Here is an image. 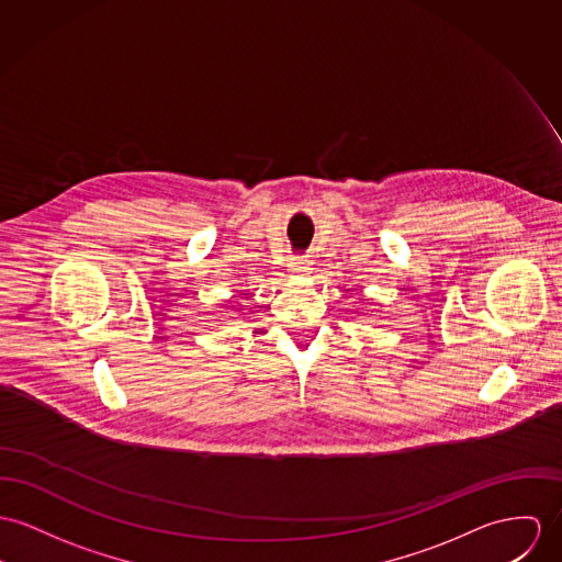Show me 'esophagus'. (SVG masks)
<instances>
[{
  "mask_svg": "<svg viewBox=\"0 0 562 562\" xmlns=\"http://www.w3.org/2000/svg\"><path fill=\"white\" fill-rule=\"evenodd\" d=\"M312 262L305 259V257H295V259H291L289 262V271H291V276H305L312 267H310Z\"/></svg>",
  "mask_w": 562,
  "mask_h": 562,
  "instance_id": "obj_1",
  "label": "esophagus"
}]
</instances>
